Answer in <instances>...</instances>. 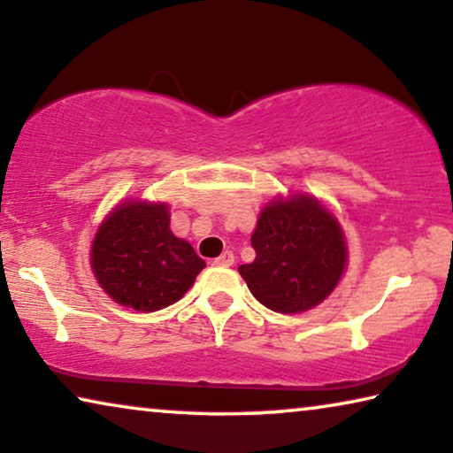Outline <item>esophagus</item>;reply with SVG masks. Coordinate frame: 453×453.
I'll list each match as a JSON object with an SVG mask.
<instances>
[{
    "mask_svg": "<svg viewBox=\"0 0 453 453\" xmlns=\"http://www.w3.org/2000/svg\"><path fill=\"white\" fill-rule=\"evenodd\" d=\"M213 263L218 265V266H232V265H234V254L229 252V250H226L224 254H221V257L215 258Z\"/></svg>",
    "mask_w": 453,
    "mask_h": 453,
    "instance_id": "34e87169",
    "label": "esophagus"
}]
</instances>
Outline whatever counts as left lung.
I'll return each instance as SVG.
<instances>
[{
  "mask_svg": "<svg viewBox=\"0 0 453 453\" xmlns=\"http://www.w3.org/2000/svg\"><path fill=\"white\" fill-rule=\"evenodd\" d=\"M250 242L257 257L238 271L252 296L279 314L314 308L345 273L347 244L339 219L310 195L271 201Z\"/></svg>",
  "mask_w": 453,
  "mask_h": 453,
  "instance_id": "8db88e82",
  "label": "left lung"
}]
</instances>
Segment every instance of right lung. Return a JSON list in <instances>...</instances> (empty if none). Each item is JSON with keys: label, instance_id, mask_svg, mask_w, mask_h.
<instances>
[{"label": "right lung", "instance_id": "right-lung-1", "mask_svg": "<svg viewBox=\"0 0 453 453\" xmlns=\"http://www.w3.org/2000/svg\"><path fill=\"white\" fill-rule=\"evenodd\" d=\"M92 271L114 302L156 311L190 289L205 260L170 229L165 203L125 201L108 213L92 242Z\"/></svg>", "mask_w": 453, "mask_h": 453}]
</instances>
